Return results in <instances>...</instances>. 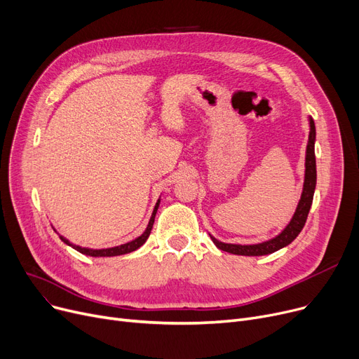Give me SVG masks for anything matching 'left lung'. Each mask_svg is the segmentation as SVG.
<instances>
[{"label":"left lung","instance_id":"left-lung-1","mask_svg":"<svg viewBox=\"0 0 359 359\" xmlns=\"http://www.w3.org/2000/svg\"><path fill=\"white\" fill-rule=\"evenodd\" d=\"M310 121V135H309V144H307V153H306V176H304V186H303V194H301V199L298 202V206L295 210V214L290 224L284 229L280 234L276 237L257 243V244H231V243H222L211 236L215 246L219 250L229 252L233 255H241V256H263V255H271L282 248L288 246L291 241L295 240V237L303 230L304 224L307 221L314 189H316V182H317V172H316V156H314V142H316V126L314 121L309 118Z\"/></svg>","mask_w":359,"mask_h":359}]
</instances>
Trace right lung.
<instances>
[{
    "label": "right lung",
    "mask_w": 359,
    "mask_h": 359,
    "mask_svg": "<svg viewBox=\"0 0 359 359\" xmlns=\"http://www.w3.org/2000/svg\"><path fill=\"white\" fill-rule=\"evenodd\" d=\"M158 205H160V199L157 201L156 206H154V211H153V215H151L149 218V222L147 225L145 231L137 237L135 240H132L129 243H125V244H121V246H116V248H109V249H87V248H81V246H75V244L69 243L65 237L60 236V238L68 244V246H71L72 249H75L77 252L86 255V256H93V257H110V256H121V255H126V253H130L134 252L137 249H140L142 244L147 241V238L149 237V233L151 230H153V224H154V218H156V214H157V210H158Z\"/></svg>",
    "instance_id": "add662e5"
}]
</instances>
